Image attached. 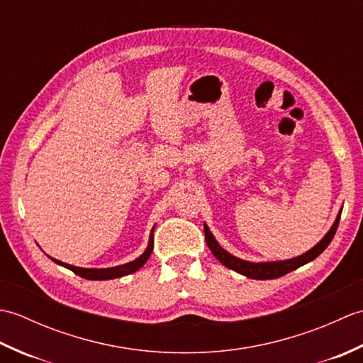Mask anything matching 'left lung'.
<instances>
[{"instance_id": "left-lung-1", "label": "left lung", "mask_w": 363, "mask_h": 363, "mask_svg": "<svg viewBox=\"0 0 363 363\" xmlns=\"http://www.w3.org/2000/svg\"><path fill=\"white\" fill-rule=\"evenodd\" d=\"M340 215L342 212L338 213V217L334 223V226L330 228L329 233L325 235V238L317 245L313 246L311 251H307L306 254L295 259H290V260H282V262H267V264H252V262H246L242 259H237L234 256H230L229 252H226L225 250L221 248V246L215 240L213 235L211 234L209 228L204 225V234H206V242L207 246H209L212 254L215 257H217L223 265L234 269V272L240 273L243 276H248L251 279H276V277H281L284 274H287L293 269H296L299 267H303L307 262L313 260L315 257H318L320 254L328 248V245L333 240L335 233H337V228H338V221H340Z\"/></svg>"}]
</instances>
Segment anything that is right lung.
Returning <instances> with one entry per match:
<instances>
[{
  "instance_id": "1",
  "label": "right lung",
  "mask_w": 363,
  "mask_h": 363,
  "mask_svg": "<svg viewBox=\"0 0 363 363\" xmlns=\"http://www.w3.org/2000/svg\"><path fill=\"white\" fill-rule=\"evenodd\" d=\"M154 230V228H152ZM152 230H151V235H150V243H148V248L142 254L140 257L129 262V264L125 265H120V267H112V268H79V267H73V265H68L64 264V262H59L56 259H52L56 264L62 265L68 269H72L74 274H78L84 279H90V281H107V279H115V277H121V276H126L130 273H135L138 268H142L145 265V262L150 259L151 252H152V246H154V237H152Z\"/></svg>"
}]
</instances>
